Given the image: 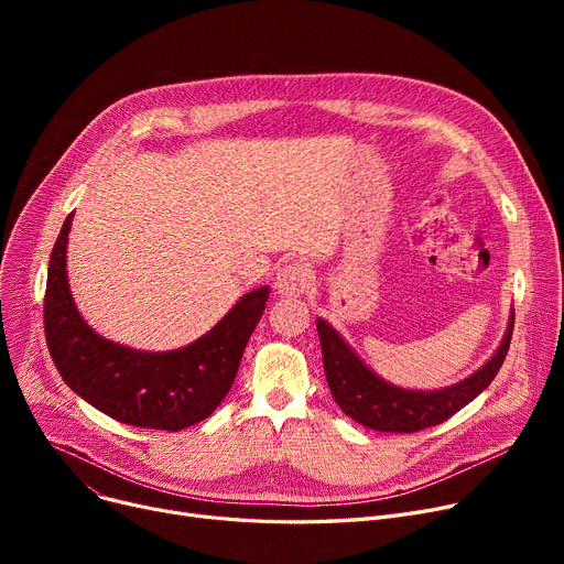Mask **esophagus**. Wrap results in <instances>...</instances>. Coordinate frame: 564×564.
<instances>
[{
  "instance_id": "esophagus-1",
  "label": "esophagus",
  "mask_w": 564,
  "mask_h": 564,
  "mask_svg": "<svg viewBox=\"0 0 564 564\" xmlns=\"http://www.w3.org/2000/svg\"><path fill=\"white\" fill-rule=\"evenodd\" d=\"M308 279L311 276H308V270L304 264H300V262L283 264L276 274L274 288L281 297H300V294H304L308 290Z\"/></svg>"
}]
</instances>
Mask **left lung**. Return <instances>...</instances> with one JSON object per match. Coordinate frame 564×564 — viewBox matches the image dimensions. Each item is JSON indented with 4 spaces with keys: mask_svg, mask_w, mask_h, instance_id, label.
Wrapping results in <instances>:
<instances>
[{
    "mask_svg": "<svg viewBox=\"0 0 564 564\" xmlns=\"http://www.w3.org/2000/svg\"><path fill=\"white\" fill-rule=\"evenodd\" d=\"M315 324L322 345L324 375H327V383L338 406L351 421L375 432L411 434L448 421L453 413L476 400L489 387L508 357L514 311H510L508 329L491 357L476 372L434 391L395 387V383L379 377L327 319L317 317Z\"/></svg>",
    "mask_w": 564,
    "mask_h": 564,
    "instance_id": "1",
    "label": "left lung"
}]
</instances>
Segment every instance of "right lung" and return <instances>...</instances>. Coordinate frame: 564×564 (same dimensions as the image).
I'll list each match as a JSON object with an SVG mask.
<instances>
[{
    "instance_id": "right-lung-1",
    "label": "right lung",
    "mask_w": 564,
    "mask_h": 564,
    "mask_svg": "<svg viewBox=\"0 0 564 564\" xmlns=\"http://www.w3.org/2000/svg\"><path fill=\"white\" fill-rule=\"evenodd\" d=\"M70 213L58 232L45 288V338L52 361L82 400L109 419L177 432L205 421L228 395L270 288L237 300L215 327L169 351H141L100 336L75 306L68 283Z\"/></svg>"
}]
</instances>
